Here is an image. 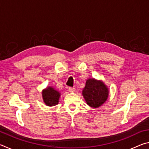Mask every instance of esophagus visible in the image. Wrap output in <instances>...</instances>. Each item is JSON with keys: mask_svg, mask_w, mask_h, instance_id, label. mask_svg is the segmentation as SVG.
<instances>
[{"mask_svg": "<svg viewBox=\"0 0 149 149\" xmlns=\"http://www.w3.org/2000/svg\"><path fill=\"white\" fill-rule=\"evenodd\" d=\"M75 89L74 87H70L69 88H68V91L70 92H71V93H72V92H74L75 91Z\"/></svg>", "mask_w": 149, "mask_h": 149, "instance_id": "34e87169", "label": "esophagus"}]
</instances>
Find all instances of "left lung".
Returning <instances> with one entry per match:
<instances>
[{"mask_svg":"<svg viewBox=\"0 0 149 149\" xmlns=\"http://www.w3.org/2000/svg\"><path fill=\"white\" fill-rule=\"evenodd\" d=\"M83 95L88 105L93 108H98L104 104L108 99V89L101 81L89 79L83 90Z\"/></svg>","mask_w":149,"mask_h":149,"instance_id":"8db88e82","label":"left lung"}]
</instances>
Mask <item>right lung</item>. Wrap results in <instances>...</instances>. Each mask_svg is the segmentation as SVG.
<instances>
[{
    "label": "right lung",
    "instance_id": "right-lung-1",
    "mask_svg": "<svg viewBox=\"0 0 149 149\" xmlns=\"http://www.w3.org/2000/svg\"><path fill=\"white\" fill-rule=\"evenodd\" d=\"M42 99L45 104L49 107H52L58 104L60 98V93L54 88L49 87L42 91Z\"/></svg>",
    "mask_w": 149,
    "mask_h": 149
}]
</instances>
